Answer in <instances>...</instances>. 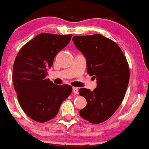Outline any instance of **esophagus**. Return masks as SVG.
Masks as SVG:
<instances>
[{"mask_svg": "<svg viewBox=\"0 0 149 149\" xmlns=\"http://www.w3.org/2000/svg\"><path fill=\"white\" fill-rule=\"evenodd\" d=\"M72 91H73V93H79V89H78V88H77V87H73L72 88Z\"/></svg>", "mask_w": 149, "mask_h": 149, "instance_id": "1", "label": "esophagus"}]
</instances>
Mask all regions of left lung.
Here are the masks:
<instances>
[{
	"label": "left lung",
	"mask_w": 149,
	"mask_h": 149,
	"mask_svg": "<svg viewBox=\"0 0 149 149\" xmlns=\"http://www.w3.org/2000/svg\"><path fill=\"white\" fill-rule=\"evenodd\" d=\"M72 40L86 59L87 73L97 80L93 91L79 90L87 100L79 114L91 123H102L115 113L125 97L130 80L127 60L117 44L101 34L75 36Z\"/></svg>",
	"instance_id": "1"
}]
</instances>
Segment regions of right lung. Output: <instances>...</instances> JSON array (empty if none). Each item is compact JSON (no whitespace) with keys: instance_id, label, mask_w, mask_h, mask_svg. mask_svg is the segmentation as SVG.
I'll return each mask as SVG.
<instances>
[{"instance_id":"right-lung-1","label":"right lung","mask_w":149,"mask_h":149,"mask_svg":"<svg viewBox=\"0 0 149 149\" xmlns=\"http://www.w3.org/2000/svg\"><path fill=\"white\" fill-rule=\"evenodd\" d=\"M72 34L41 33L22 47L13 68V83L24 113L44 123L54 118L72 87L57 85L46 79L57 54L69 43Z\"/></svg>"}]
</instances>
